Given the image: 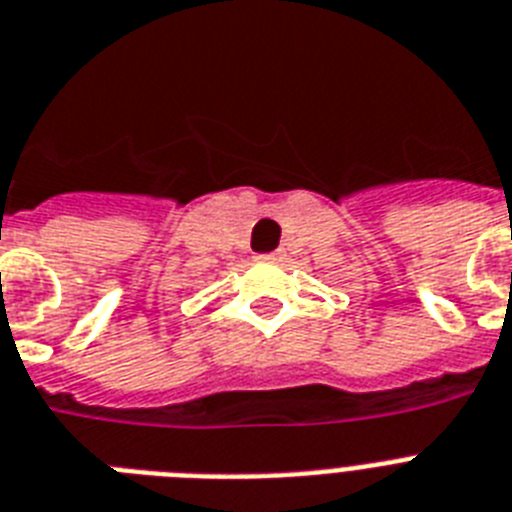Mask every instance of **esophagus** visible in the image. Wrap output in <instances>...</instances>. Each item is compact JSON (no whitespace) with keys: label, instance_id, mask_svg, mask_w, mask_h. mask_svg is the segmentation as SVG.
Instances as JSON below:
<instances>
[{"label":"esophagus","instance_id":"obj_1","mask_svg":"<svg viewBox=\"0 0 512 512\" xmlns=\"http://www.w3.org/2000/svg\"><path fill=\"white\" fill-rule=\"evenodd\" d=\"M278 252H268V255H260V260H278Z\"/></svg>","mask_w":512,"mask_h":512}]
</instances>
